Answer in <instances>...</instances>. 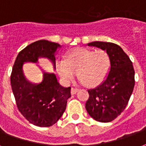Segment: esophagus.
Wrapping results in <instances>:
<instances>
[{
	"label": "esophagus",
	"mask_w": 146,
	"mask_h": 146,
	"mask_svg": "<svg viewBox=\"0 0 146 146\" xmlns=\"http://www.w3.org/2000/svg\"><path fill=\"white\" fill-rule=\"evenodd\" d=\"M78 90H78L77 88L72 87V89H71V94H72V95H73V94H76V93L78 92Z\"/></svg>",
	"instance_id": "34e87169"
}]
</instances>
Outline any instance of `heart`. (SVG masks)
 Segmentation results:
<instances>
[{"instance_id":"heart-1","label":"heart","mask_w":146,"mask_h":146,"mask_svg":"<svg viewBox=\"0 0 146 146\" xmlns=\"http://www.w3.org/2000/svg\"><path fill=\"white\" fill-rule=\"evenodd\" d=\"M111 59L103 49L78 47L66 53L64 60L56 65L57 72L63 81L70 82L76 73L79 80L86 86L100 83L110 70Z\"/></svg>"}]
</instances>
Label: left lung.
<instances>
[{"label": "left lung", "instance_id": "obj_1", "mask_svg": "<svg viewBox=\"0 0 146 146\" xmlns=\"http://www.w3.org/2000/svg\"><path fill=\"white\" fill-rule=\"evenodd\" d=\"M88 46L106 50L110 56L111 64L103 83L88 90L86 109L98 122H111L122 113L129 103L135 86V70L129 57L117 44L95 41Z\"/></svg>", "mask_w": 146, "mask_h": 146}]
</instances>
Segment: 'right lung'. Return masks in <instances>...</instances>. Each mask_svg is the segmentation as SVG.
<instances>
[{
	"label": "right lung",
	"instance_id": "1",
	"mask_svg": "<svg viewBox=\"0 0 146 146\" xmlns=\"http://www.w3.org/2000/svg\"><path fill=\"white\" fill-rule=\"evenodd\" d=\"M59 43L41 40L31 43L18 53L12 69L11 84L17 106L27 120L40 127L55 124L64 113L71 87L59 84L54 73L43 71V80L34 84L25 79L22 66L25 62L36 63L39 57L52 61L55 68V52Z\"/></svg>",
	"mask_w": 146,
	"mask_h": 146
}]
</instances>
